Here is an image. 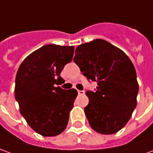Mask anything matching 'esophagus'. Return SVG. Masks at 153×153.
Listing matches in <instances>:
<instances>
[{"label": "esophagus", "instance_id": "obj_1", "mask_svg": "<svg viewBox=\"0 0 153 153\" xmlns=\"http://www.w3.org/2000/svg\"><path fill=\"white\" fill-rule=\"evenodd\" d=\"M78 93H79V95H83V94H84V91L78 90Z\"/></svg>", "mask_w": 153, "mask_h": 153}]
</instances>
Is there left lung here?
Returning a JSON list of instances; mask_svg holds the SVG:
<instances>
[{
	"mask_svg": "<svg viewBox=\"0 0 153 153\" xmlns=\"http://www.w3.org/2000/svg\"><path fill=\"white\" fill-rule=\"evenodd\" d=\"M74 61L96 92L87 91L89 99L84 112L93 130L102 134L120 131L137 106L138 83L136 70L128 56L102 39L79 45Z\"/></svg>",
	"mask_w": 153,
	"mask_h": 153,
	"instance_id": "obj_1",
	"label": "left lung"
}]
</instances>
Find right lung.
I'll list each match as a JSON object with an SVG mask.
<instances>
[{"label":"right lung","instance_id":"add662e5","mask_svg":"<svg viewBox=\"0 0 153 153\" xmlns=\"http://www.w3.org/2000/svg\"><path fill=\"white\" fill-rule=\"evenodd\" d=\"M74 46L48 44L33 51L19 67L15 95L19 111L36 133L53 137L65 129L76 89L55 87L60 72L73 59Z\"/></svg>","mask_w":153,"mask_h":153}]
</instances>
